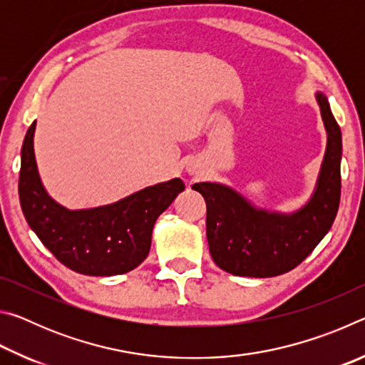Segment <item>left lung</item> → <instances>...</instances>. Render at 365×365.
Here are the masks:
<instances>
[{
  "instance_id": "8db88e82",
  "label": "left lung",
  "mask_w": 365,
  "mask_h": 365,
  "mask_svg": "<svg viewBox=\"0 0 365 365\" xmlns=\"http://www.w3.org/2000/svg\"><path fill=\"white\" fill-rule=\"evenodd\" d=\"M327 130V150L316 191L304 207L293 214L257 209L220 183H195L206 200V235L214 262L240 277H277L293 270L329 233L341 195V130L329 100L317 93Z\"/></svg>"
}]
</instances>
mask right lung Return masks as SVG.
Segmentation results:
<instances>
[{"mask_svg":"<svg viewBox=\"0 0 365 365\" xmlns=\"http://www.w3.org/2000/svg\"><path fill=\"white\" fill-rule=\"evenodd\" d=\"M35 125L21 151L19 200L27 224L61 264L73 272L110 277L130 272L151 248L154 222L185 190L180 178L158 183L114 205L69 211L43 188L34 153Z\"/></svg>","mask_w":365,"mask_h":365,"instance_id":"right-lung-1","label":"right lung"}]
</instances>
